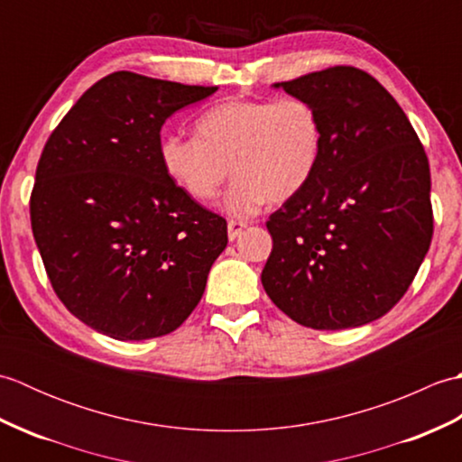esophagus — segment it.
Instances as JSON below:
<instances>
[{
    "instance_id": "esophagus-1",
    "label": "esophagus",
    "mask_w": 462,
    "mask_h": 462,
    "mask_svg": "<svg viewBox=\"0 0 462 462\" xmlns=\"http://www.w3.org/2000/svg\"><path fill=\"white\" fill-rule=\"evenodd\" d=\"M246 222H242V220H228V238L230 240H236L240 234H242V230L246 228Z\"/></svg>"
}]
</instances>
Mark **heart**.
Returning a JSON list of instances; mask_svg holds the SVG:
<instances>
[{
    "instance_id": "1",
    "label": "heart",
    "mask_w": 462,
    "mask_h": 462,
    "mask_svg": "<svg viewBox=\"0 0 462 462\" xmlns=\"http://www.w3.org/2000/svg\"><path fill=\"white\" fill-rule=\"evenodd\" d=\"M196 134H166L159 154L164 172L196 202H210L232 174L224 208L236 218L256 214L268 200L300 194L319 169L323 121L303 97L230 99L206 109Z\"/></svg>"
}]
</instances>
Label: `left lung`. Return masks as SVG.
<instances>
[{"label":"left lung","mask_w":462,"mask_h":462,"mask_svg":"<svg viewBox=\"0 0 462 462\" xmlns=\"http://www.w3.org/2000/svg\"><path fill=\"white\" fill-rule=\"evenodd\" d=\"M318 106L310 184L266 222L270 300L311 329L379 319L405 296L433 238L430 171L407 115L377 79L337 65L276 83Z\"/></svg>","instance_id":"left-lung-1"}]
</instances>
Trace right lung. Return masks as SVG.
<instances>
[{
    "label": "right lung",
    "instance_id": "right-lung-1",
    "mask_svg": "<svg viewBox=\"0 0 462 462\" xmlns=\"http://www.w3.org/2000/svg\"><path fill=\"white\" fill-rule=\"evenodd\" d=\"M216 89L116 71L47 139L33 238L57 298L95 331L161 337L199 306L228 226L171 180L159 146L164 121Z\"/></svg>",
    "mask_w": 462,
    "mask_h": 462
}]
</instances>
